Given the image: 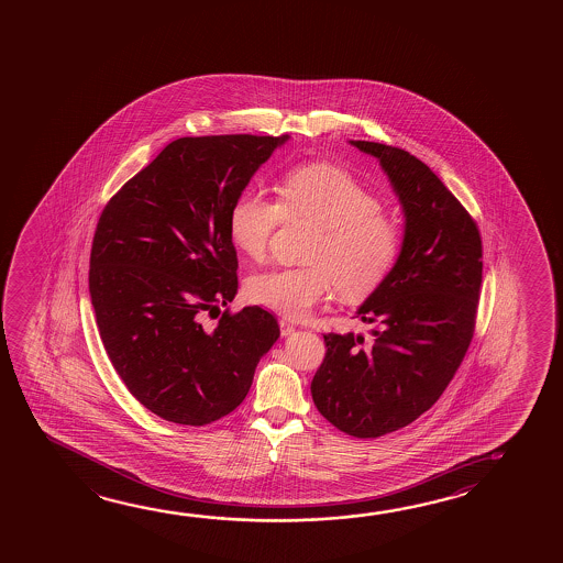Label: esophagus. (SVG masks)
Instances as JSON below:
<instances>
[{"label":"esophagus","mask_w":563,"mask_h":563,"mask_svg":"<svg viewBox=\"0 0 563 563\" xmlns=\"http://www.w3.org/2000/svg\"><path fill=\"white\" fill-rule=\"evenodd\" d=\"M278 325H280V333H283V338H288V335H292L296 332V325L292 322H288L286 318H280L278 320Z\"/></svg>","instance_id":"obj_1"}]
</instances>
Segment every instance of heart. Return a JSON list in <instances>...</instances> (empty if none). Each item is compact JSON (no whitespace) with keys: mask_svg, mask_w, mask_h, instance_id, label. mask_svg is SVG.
Segmentation results:
<instances>
[{"mask_svg":"<svg viewBox=\"0 0 563 563\" xmlns=\"http://www.w3.org/2000/svg\"><path fill=\"white\" fill-rule=\"evenodd\" d=\"M278 198L275 202L253 188L235 198L230 210L233 245L261 261L283 218L310 220L320 225L308 253L312 265L253 275L247 283L251 302L302 318L335 288L343 298H361L387 277L400 247L398 223L350 170L330 163L295 166L280 178Z\"/></svg>","mask_w":563,"mask_h":563,"instance_id":"b5f03b06","label":"heart"}]
</instances>
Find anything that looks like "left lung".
Segmentation results:
<instances>
[{"label":"left lung","instance_id":"obj_1","mask_svg":"<svg viewBox=\"0 0 563 563\" xmlns=\"http://www.w3.org/2000/svg\"><path fill=\"white\" fill-rule=\"evenodd\" d=\"M378 161L405 213L397 261L357 308L371 340L325 333L313 405L341 432L378 438L442 397L475 328L483 278L479 230L430 166L402 148L350 141Z\"/></svg>","mask_w":563,"mask_h":563}]
</instances>
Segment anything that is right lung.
<instances>
[{
  "mask_svg": "<svg viewBox=\"0 0 563 563\" xmlns=\"http://www.w3.org/2000/svg\"><path fill=\"white\" fill-rule=\"evenodd\" d=\"M290 135H210L168 143L103 208L90 296L103 347L131 395L185 426L230 415L278 340L273 313L206 312L238 295L230 210Z\"/></svg>",
  "mask_w": 563,
  "mask_h": 563,
  "instance_id": "obj_1",
  "label": "right lung"
}]
</instances>
